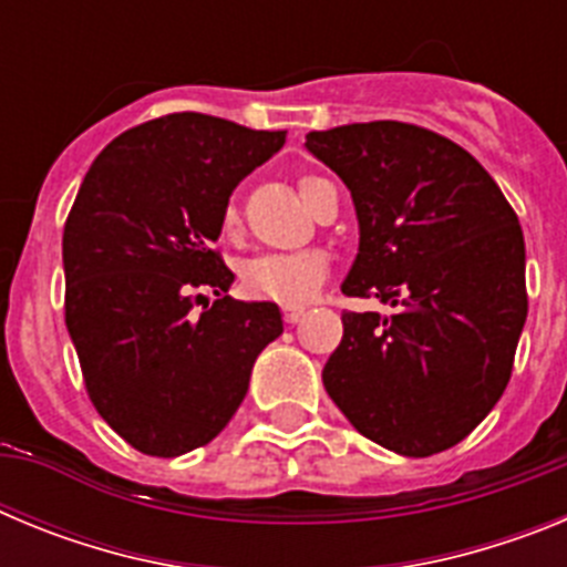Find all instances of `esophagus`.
Masks as SVG:
<instances>
[{
    "mask_svg": "<svg viewBox=\"0 0 567 567\" xmlns=\"http://www.w3.org/2000/svg\"><path fill=\"white\" fill-rule=\"evenodd\" d=\"M303 312H307L303 303H284V320H287V323H298V320L303 318Z\"/></svg>",
    "mask_w": 567,
    "mask_h": 567,
    "instance_id": "obj_1",
    "label": "esophagus"
}]
</instances>
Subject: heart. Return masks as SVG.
I'll return each instance as SVG.
<instances>
[{"label":"heart","mask_w":567,"mask_h":567,"mask_svg":"<svg viewBox=\"0 0 567 567\" xmlns=\"http://www.w3.org/2000/svg\"><path fill=\"white\" fill-rule=\"evenodd\" d=\"M320 178L307 175L300 178V195L307 198L312 184ZM238 227V207L227 204L221 215V229L224 233H235ZM329 275V255L323 249H292V252H264L249 258L240 267V287L247 289L249 295L269 300H307L312 298L320 289V284Z\"/></svg>","instance_id":"heart-1"}]
</instances>
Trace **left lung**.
<instances>
[{
    "mask_svg": "<svg viewBox=\"0 0 567 567\" xmlns=\"http://www.w3.org/2000/svg\"><path fill=\"white\" fill-rule=\"evenodd\" d=\"M358 213L349 298L323 385L363 437L429 457L468 437L503 398L528 315L517 213L483 164L417 124H343L307 135Z\"/></svg>",
    "mask_w": 567,
    "mask_h": 567,
    "instance_id": "left-lung-1",
    "label": "left lung"
}]
</instances>
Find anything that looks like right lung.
Here are the masks:
<instances>
[{
	"mask_svg": "<svg viewBox=\"0 0 567 567\" xmlns=\"http://www.w3.org/2000/svg\"><path fill=\"white\" fill-rule=\"evenodd\" d=\"M284 142V130L169 113L113 138L79 187L62 238L64 323L96 412L142 454L218 437L284 332L275 303L229 298L235 275L213 249L233 189Z\"/></svg>",
	"mask_w": 567,
	"mask_h": 567,
	"instance_id": "right-lung-1",
	"label": "right lung"
}]
</instances>
